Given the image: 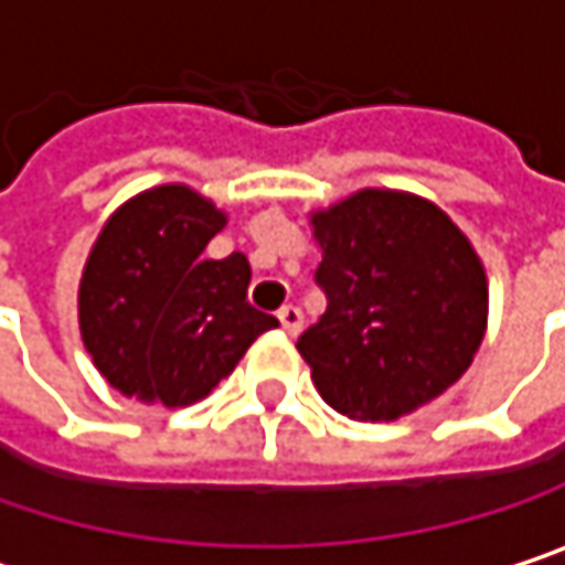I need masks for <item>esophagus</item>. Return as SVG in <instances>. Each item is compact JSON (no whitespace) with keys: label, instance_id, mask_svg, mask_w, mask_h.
Segmentation results:
<instances>
[{"label":"esophagus","instance_id":"obj_1","mask_svg":"<svg viewBox=\"0 0 565 565\" xmlns=\"http://www.w3.org/2000/svg\"><path fill=\"white\" fill-rule=\"evenodd\" d=\"M278 320H281V330L287 335H297L300 333V327H303V313H300V307H294V303H284L281 310H278Z\"/></svg>","mask_w":565,"mask_h":565}]
</instances>
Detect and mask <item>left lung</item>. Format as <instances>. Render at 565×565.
<instances>
[{
	"label": "left lung",
	"mask_w": 565,
	"mask_h": 565,
	"mask_svg": "<svg viewBox=\"0 0 565 565\" xmlns=\"http://www.w3.org/2000/svg\"><path fill=\"white\" fill-rule=\"evenodd\" d=\"M323 317L297 339L320 397L352 420H397L462 379L488 323L486 268L414 193L359 190L310 216Z\"/></svg>",
	"instance_id": "8db88e82"
}]
</instances>
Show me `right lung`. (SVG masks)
<instances>
[{
	"mask_svg": "<svg viewBox=\"0 0 565 565\" xmlns=\"http://www.w3.org/2000/svg\"><path fill=\"white\" fill-rule=\"evenodd\" d=\"M226 213L183 183L122 203L79 278V335L99 375L148 404L186 407L220 385L278 320L248 303L242 252L206 258Z\"/></svg>",
	"mask_w": 565,
	"mask_h": 565,
	"instance_id": "add662e5",
	"label": "right lung"
}]
</instances>
